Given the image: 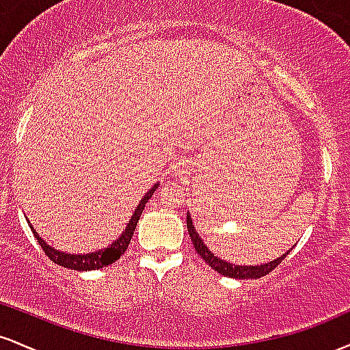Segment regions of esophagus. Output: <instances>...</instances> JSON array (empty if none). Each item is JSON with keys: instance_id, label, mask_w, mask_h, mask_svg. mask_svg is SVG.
<instances>
[{"instance_id": "1", "label": "esophagus", "mask_w": 350, "mask_h": 350, "mask_svg": "<svg viewBox=\"0 0 350 350\" xmlns=\"http://www.w3.org/2000/svg\"><path fill=\"white\" fill-rule=\"evenodd\" d=\"M184 171H186V164H184V163H179L178 166H176V170H174L176 174H183Z\"/></svg>"}]
</instances>
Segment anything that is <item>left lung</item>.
<instances>
[{
    "mask_svg": "<svg viewBox=\"0 0 350 350\" xmlns=\"http://www.w3.org/2000/svg\"><path fill=\"white\" fill-rule=\"evenodd\" d=\"M187 230L189 235H191L192 245H194L196 252L199 253L200 258L206 260V263H208V267L212 270H215L220 275L228 276V278H235V280H256V278H262V276L268 275V273L275 270L278 265L286 258V255L290 253L288 250L286 253L278 256V258L271 260V262L263 263V265H235V263H228L226 260H220L219 256H215L214 253L207 248V245L204 243V240L200 239V235L196 232L194 224H192L191 215L187 214Z\"/></svg>",
    "mask_w": 350,
    "mask_h": 350,
    "instance_id": "8db88e82",
    "label": "left lung"
}]
</instances>
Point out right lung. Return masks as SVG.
I'll return each instance as SVG.
<instances>
[{"mask_svg":"<svg viewBox=\"0 0 350 350\" xmlns=\"http://www.w3.org/2000/svg\"><path fill=\"white\" fill-rule=\"evenodd\" d=\"M158 186H159V183L154 184V186H152L150 191H148L146 194L143 196V199L139 200L138 207L135 208L133 215H131V219H130V222H128V226L124 227V230L122 232V235H120L113 243L108 245L107 248H102V250L92 252V253H83V255H74V253H66V252L55 250L54 247H51V245L47 243L46 240H42L41 237H39L38 232L34 230V227L29 224V220H27V224H29L31 230H33L34 237H36V239H38V242H39V245H41V248L44 250V253H46V255L49 256V258L54 263H57V265H60V267H64V268H69V270H77V271L98 270V268L108 267V265H111L113 262H116V260H118L120 256H122L123 253L126 252L128 245H130L131 237H133L136 224H138L139 217H142L144 204H146L148 200L151 199V196L154 194V191H156V189H158Z\"/></svg>","mask_w":350,"mask_h":350,"instance_id":"1","label":"right lung"}]
</instances>
